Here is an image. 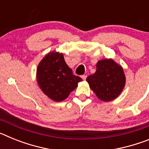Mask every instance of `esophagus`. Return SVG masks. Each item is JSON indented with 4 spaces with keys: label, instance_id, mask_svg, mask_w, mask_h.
<instances>
[{
    "label": "esophagus",
    "instance_id": "esophagus-1",
    "mask_svg": "<svg viewBox=\"0 0 149 149\" xmlns=\"http://www.w3.org/2000/svg\"><path fill=\"white\" fill-rule=\"evenodd\" d=\"M81 77H82V79L84 80V81H85L86 79V75H82L81 76Z\"/></svg>",
    "mask_w": 149,
    "mask_h": 149
}]
</instances>
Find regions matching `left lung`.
<instances>
[{
    "label": "left lung",
    "mask_w": 149,
    "mask_h": 149,
    "mask_svg": "<svg viewBox=\"0 0 149 149\" xmlns=\"http://www.w3.org/2000/svg\"><path fill=\"white\" fill-rule=\"evenodd\" d=\"M96 67L95 73L86 78L91 89L101 101L115 99L122 93L125 84L123 69L111 59L100 60Z\"/></svg>",
    "instance_id": "obj_1"
}]
</instances>
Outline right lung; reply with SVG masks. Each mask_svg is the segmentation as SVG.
I'll return each mask as SVG.
<instances>
[{
	"mask_svg": "<svg viewBox=\"0 0 149 149\" xmlns=\"http://www.w3.org/2000/svg\"><path fill=\"white\" fill-rule=\"evenodd\" d=\"M36 74L39 87L48 98L55 101L65 100L77 87V84L82 81L81 77L74 75L63 55L58 52L46 55L39 63Z\"/></svg>",
	"mask_w": 149,
	"mask_h": 149,
	"instance_id": "right-lung-1",
	"label": "right lung"
}]
</instances>
